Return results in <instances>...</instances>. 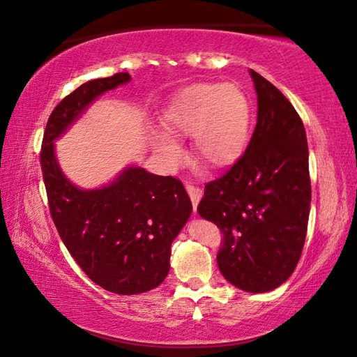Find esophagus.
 <instances>
[{
    "instance_id": "34e87169",
    "label": "esophagus",
    "mask_w": 357,
    "mask_h": 357,
    "mask_svg": "<svg viewBox=\"0 0 357 357\" xmlns=\"http://www.w3.org/2000/svg\"><path fill=\"white\" fill-rule=\"evenodd\" d=\"M187 193L188 197L192 199V204H193V211L197 212V207L199 204V201L202 198V190L199 187H195V185H187Z\"/></svg>"
}]
</instances>
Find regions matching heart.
<instances>
[{
    "label": "heart",
    "mask_w": 357,
    "mask_h": 357,
    "mask_svg": "<svg viewBox=\"0 0 357 357\" xmlns=\"http://www.w3.org/2000/svg\"><path fill=\"white\" fill-rule=\"evenodd\" d=\"M250 108L243 91L234 83H199L185 88L165 111L164 125L172 136H192L193 155L201 162L222 169L241 156L249 136ZM162 131H153L159 155L178 167L185 153L181 144Z\"/></svg>",
    "instance_id": "obj_1"
}]
</instances>
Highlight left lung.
Instances as JSON below:
<instances>
[{
	"label": "left lung",
	"mask_w": 357,
	"mask_h": 357,
	"mask_svg": "<svg viewBox=\"0 0 357 357\" xmlns=\"http://www.w3.org/2000/svg\"><path fill=\"white\" fill-rule=\"evenodd\" d=\"M257 125L244 155L206 184L198 213L225 234L216 255L229 283L268 292L284 283L302 255L311 207L308 142L302 119L271 82L249 71Z\"/></svg>",
	"instance_id": "1"
}]
</instances>
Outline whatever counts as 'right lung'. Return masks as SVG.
Segmentation results:
<instances>
[{"mask_svg":"<svg viewBox=\"0 0 357 357\" xmlns=\"http://www.w3.org/2000/svg\"><path fill=\"white\" fill-rule=\"evenodd\" d=\"M130 80L128 73H117L66 96L49 117L40 156L61 241L91 280L121 296L141 294L164 282L172 243L192 213V201L179 179L135 165L103 187H77L60 169L55 141L103 93Z\"/></svg>","mask_w":357,"mask_h":357,"instance_id":"right-lung-1","label":"right lung"}]
</instances>
